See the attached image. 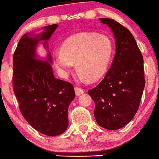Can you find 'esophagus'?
<instances>
[{"instance_id":"obj_1","label":"esophagus","mask_w":159,"mask_h":159,"mask_svg":"<svg viewBox=\"0 0 159 159\" xmlns=\"http://www.w3.org/2000/svg\"><path fill=\"white\" fill-rule=\"evenodd\" d=\"M84 92L85 91L83 89L78 88V87H75V93H76V95H78V96L84 93Z\"/></svg>"}]
</instances>
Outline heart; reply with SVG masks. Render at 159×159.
<instances>
[{
    "label": "heart",
    "instance_id": "heart-1",
    "mask_svg": "<svg viewBox=\"0 0 159 159\" xmlns=\"http://www.w3.org/2000/svg\"><path fill=\"white\" fill-rule=\"evenodd\" d=\"M114 53L111 39L95 32H80L69 37L54 55V63L64 76L71 72L76 64L81 80L97 81L107 71Z\"/></svg>",
    "mask_w": 159,
    "mask_h": 159
}]
</instances>
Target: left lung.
<instances>
[{"instance_id":"obj_1","label":"left lung","mask_w":159,"mask_h":159,"mask_svg":"<svg viewBox=\"0 0 159 159\" xmlns=\"http://www.w3.org/2000/svg\"><path fill=\"white\" fill-rule=\"evenodd\" d=\"M99 20L113 32L115 54L105 78L88 94L95 102L97 124L115 130L127 125L139 108L146 83L143 58L127 29L111 19Z\"/></svg>"}]
</instances>
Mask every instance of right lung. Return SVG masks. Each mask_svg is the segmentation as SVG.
I'll return each instance as SVG.
<instances>
[{
  "label": "right lung",
  "mask_w": 159,
  "mask_h": 159,
  "mask_svg": "<svg viewBox=\"0 0 159 159\" xmlns=\"http://www.w3.org/2000/svg\"><path fill=\"white\" fill-rule=\"evenodd\" d=\"M57 26L46 25L41 33L24 34L13 54V85L20 111L34 129L50 136L67 129L68 107L75 98L72 84L55 78L53 72L48 41ZM40 42L47 51L45 58L37 54Z\"/></svg>",
  "instance_id": "add662e5"
}]
</instances>
